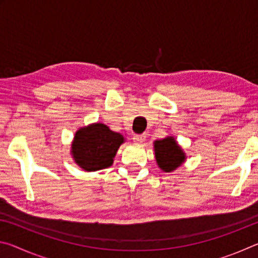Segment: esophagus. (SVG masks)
<instances>
[{
	"label": "esophagus",
	"instance_id": "1",
	"mask_svg": "<svg viewBox=\"0 0 258 258\" xmlns=\"http://www.w3.org/2000/svg\"><path fill=\"white\" fill-rule=\"evenodd\" d=\"M134 141L135 142H138V143H142V142H145L146 141V139H147V135L143 133V134H134Z\"/></svg>",
	"mask_w": 258,
	"mask_h": 258
}]
</instances>
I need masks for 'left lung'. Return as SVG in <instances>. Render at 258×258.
Returning a JSON list of instances; mask_svg holds the SVG:
<instances>
[{"mask_svg": "<svg viewBox=\"0 0 258 258\" xmlns=\"http://www.w3.org/2000/svg\"><path fill=\"white\" fill-rule=\"evenodd\" d=\"M156 161L161 171L171 173L184 163L185 154L174 137H167L154 142Z\"/></svg>", "mask_w": 258, "mask_h": 258, "instance_id": "8db88e82", "label": "left lung"}]
</instances>
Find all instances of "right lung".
<instances>
[{"label": "right lung", "instance_id": "right-lung-1", "mask_svg": "<svg viewBox=\"0 0 258 258\" xmlns=\"http://www.w3.org/2000/svg\"><path fill=\"white\" fill-rule=\"evenodd\" d=\"M125 139L101 123L91 124L75 133L72 155L75 163L86 172L107 168L113 163L117 150Z\"/></svg>", "mask_w": 258, "mask_h": 258}]
</instances>
